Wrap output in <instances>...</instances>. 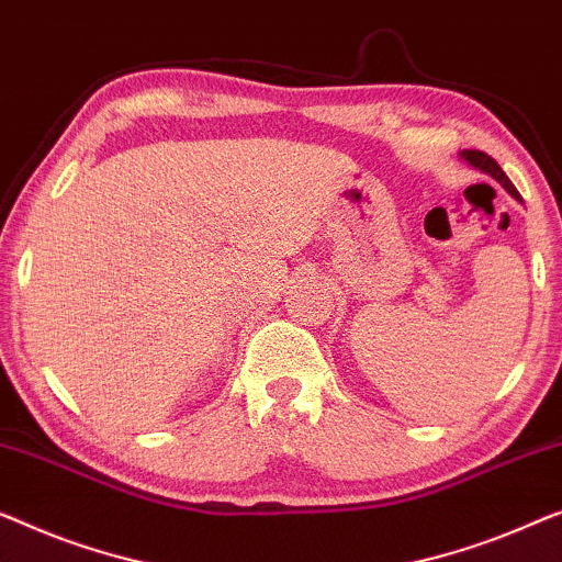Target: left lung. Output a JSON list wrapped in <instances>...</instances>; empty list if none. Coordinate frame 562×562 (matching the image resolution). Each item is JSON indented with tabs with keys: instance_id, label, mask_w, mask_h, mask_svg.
I'll return each mask as SVG.
<instances>
[{
	"instance_id": "obj_1",
	"label": "left lung",
	"mask_w": 562,
	"mask_h": 562,
	"mask_svg": "<svg viewBox=\"0 0 562 562\" xmlns=\"http://www.w3.org/2000/svg\"><path fill=\"white\" fill-rule=\"evenodd\" d=\"M459 157L467 161V165H471L474 169H479V172H484V175H490V177H494V180H497L504 190H507L512 198H515L517 202H522V198H519V192L515 190V184L509 182V177L502 172V167L497 165V161H494L490 154H484V151H476V149H463Z\"/></svg>"
}]
</instances>
